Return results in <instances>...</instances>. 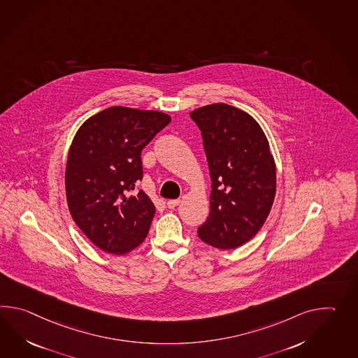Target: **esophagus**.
<instances>
[{"mask_svg":"<svg viewBox=\"0 0 358 358\" xmlns=\"http://www.w3.org/2000/svg\"><path fill=\"white\" fill-rule=\"evenodd\" d=\"M181 203V200L180 199H173V200H168L167 201V207L169 208V209H175L178 204Z\"/></svg>","mask_w":358,"mask_h":358,"instance_id":"1","label":"esophagus"}]
</instances>
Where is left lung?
I'll list each match as a JSON object with an SVG mask.
<instances>
[{"label":"left lung","mask_w":358,"mask_h":358,"mask_svg":"<svg viewBox=\"0 0 358 358\" xmlns=\"http://www.w3.org/2000/svg\"><path fill=\"white\" fill-rule=\"evenodd\" d=\"M201 131L212 180L210 212L198 236L235 249L262 229L276 194V167L261 126L245 111L212 103L191 111Z\"/></svg>","instance_id":"1"}]
</instances>
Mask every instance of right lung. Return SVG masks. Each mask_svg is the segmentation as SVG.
<instances>
[{"instance_id": "add662e5", "label": "right lung", "mask_w": 358, "mask_h": 358, "mask_svg": "<svg viewBox=\"0 0 358 358\" xmlns=\"http://www.w3.org/2000/svg\"><path fill=\"white\" fill-rule=\"evenodd\" d=\"M169 122L160 111L111 106L88 118L73 138L65 169L68 207L106 253L126 255L148 236L155 207L136 187L143 180L141 151Z\"/></svg>"}]
</instances>
